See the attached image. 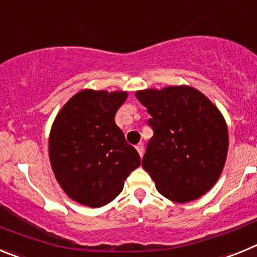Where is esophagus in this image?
<instances>
[{
  "label": "esophagus",
  "instance_id": "34e87169",
  "mask_svg": "<svg viewBox=\"0 0 257 257\" xmlns=\"http://www.w3.org/2000/svg\"><path fill=\"white\" fill-rule=\"evenodd\" d=\"M136 151L139 152L140 157L143 156V153H144V145H143V143H139V144L136 145Z\"/></svg>",
  "mask_w": 257,
  "mask_h": 257
}]
</instances>
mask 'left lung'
<instances>
[{
  "label": "left lung",
  "mask_w": 257,
  "mask_h": 257,
  "mask_svg": "<svg viewBox=\"0 0 257 257\" xmlns=\"http://www.w3.org/2000/svg\"><path fill=\"white\" fill-rule=\"evenodd\" d=\"M136 99L151 114L153 130L142 166L157 190L178 203L202 197L221 175L228 127L219 109L189 86L143 90Z\"/></svg>",
  "instance_id": "obj_1"
}]
</instances>
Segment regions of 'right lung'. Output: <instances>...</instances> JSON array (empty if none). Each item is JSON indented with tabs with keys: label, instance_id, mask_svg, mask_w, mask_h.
<instances>
[{
	"label": "right lung",
	"instance_id": "right-lung-1",
	"mask_svg": "<svg viewBox=\"0 0 257 257\" xmlns=\"http://www.w3.org/2000/svg\"><path fill=\"white\" fill-rule=\"evenodd\" d=\"M127 92L83 90L56 115L49 140L50 162L60 187L81 205L101 207L122 192L140 156L115 124Z\"/></svg>",
	"mask_w": 257,
	"mask_h": 257
}]
</instances>
